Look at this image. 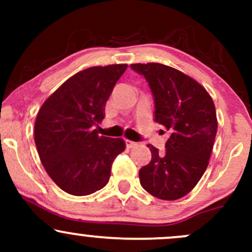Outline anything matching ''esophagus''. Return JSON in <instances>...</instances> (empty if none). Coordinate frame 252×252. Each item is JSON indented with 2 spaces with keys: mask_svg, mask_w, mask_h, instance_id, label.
<instances>
[{
  "mask_svg": "<svg viewBox=\"0 0 252 252\" xmlns=\"http://www.w3.org/2000/svg\"><path fill=\"white\" fill-rule=\"evenodd\" d=\"M126 147H128V149H133V147L136 146V142H134L131 140H126Z\"/></svg>",
  "mask_w": 252,
  "mask_h": 252,
  "instance_id": "esophagus-1",
  "label": "esophagus"
}]
</instances>
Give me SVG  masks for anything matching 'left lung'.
<instances>
[{
  "mask_svg": "<svg viewBox=\"0 0 252 252\" xmlns=\"http://www.w3.org/2000/svg\"><path fill=\"white\" fill-rule=\"evenodd\" d=\"M155 97V121L169 133L166 150L152 154L139 171L141 187L152 196L173 201L189 194L208 166L217 134V114L210 94L200 83L161 63H134Z\"/></svg>",
  "mask_w": 252,
  "mask_h": 252,
  "instance_id": "8db88e82",
  "label": "left lung"
}]
</instances>
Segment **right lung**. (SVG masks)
Returning <instances> with one entry per match:
<instances>
[{
    "instance_id": "obj_1",
    "label": "right lung",
    "mask_w": 252,
    "mask_h": 252,
    "mask_svg": "<svg viewBox=\"0 0 252 252\" xmlns=\"http://www.w3.org/2000/svg\"><path fill=\"white\" fill-rule=\"evenodd\" d=\"M126 64L91 67L64 81L42 103L35 121L34 139L51 179L75 196L102 189L112 162L126 150L121 138L98 135L105 106Z\"/></svg>"
}]
</instances>
